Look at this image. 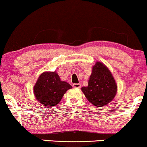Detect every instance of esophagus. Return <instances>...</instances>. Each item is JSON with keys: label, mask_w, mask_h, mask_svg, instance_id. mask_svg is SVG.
<instances>
[{"label": "esophagus", "mask_w": 147, "mask_h": 147, "mask_svg": "<svg viewBox=\"0 0 147 147\" xmlns=\"http://www.w3.org/2000/svg\"><path fill=\"white\" fill-rule=\"evenodd\" d=\"M73 87L74 88H80L81 84H73Z\"/></svg>", "instance_id": "1"}]
</instances>
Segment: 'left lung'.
Segmentation results:
<instances>
[{"instance_id":"1","label":"left lung","mask_w":147,"mask_h":147,"mask_svg":"<svg viewBox=\"0 0 147 147\" xmlns=\"http://www.w3.org/2000/svg\"><path fill=\"white\" fill-rule=\"evenodd\" d=\"M117 88L112 74L100 62L93 66L88 87L82 88L86 98L97 107L109 104L115 97Z\"/></svg>"}]
</instances>
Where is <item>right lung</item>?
Listing matches in <instances>:
<instances>
[{
  "label": "right lung",
  "mask_w": 147,
  "mask_h": 147,
  "mask_svg": "<svg viewBox=\"0 0 147 147\" xmlns=\"http://www.w3.org/2000/svg\"><path fill=\"white\" fill-rule=\"evenodd\" d=\"M72 86L61 81L56 72L43 73L39 77L34 88V95L41 104L46 106H55L63 94Z\"/></svg>",
  "instance_id": "add662e5"
}]
</instances>
